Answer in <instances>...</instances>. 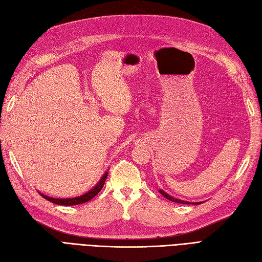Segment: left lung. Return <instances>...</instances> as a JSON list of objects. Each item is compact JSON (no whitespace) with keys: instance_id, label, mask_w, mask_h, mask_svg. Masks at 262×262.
Masks as SVG:
<instances>
[{"instance_id":"obj_1","label":"left lung","mask_w":262,"mask_h":262,"mask_svg":"<svg viewBox=\"0 0 262 262\" xmlns=\"http://www.w3.org/2000/svg\"><path fill=\"white\" fill-rule=\"evenodd\" d=\"M159 192L163 195L165 199H167L168 201H171V202H174V203H179V204H192V205H200V204H202L201 202H199V203H189V202H185V201H182V200H178V199H174V197H172V196H169L167 193H165L164 190H162V189H160Z\"/></svg>"}]
</instances>
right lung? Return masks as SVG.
Here are the masks:
<instances>
[{"label":"right lung","mask_w":262,"mask_h":262,"mask_svg":"<svg viewBox=\"0 0 262 262\" xmlns=\"http://www.w3.org/2000/svg\"><path fill=\"white\" fill-rule=\"evenodd\" d=\"M107 176H108V172H105L103 175L101 180L98 182L97 185L93 188L90 189L89 192H87L86 194H83L81 196H78V197H74V199H53V197H48L46 195H43L40 194L41 196L44 197L45 200L52 202L54 204H57V205H65V206H73V205H79V204H83L86 202H89L90 200H93L94 197L100 192L102 186L104 185V182L105 180H107Z\"/></svg>","instance_id":"1"}]
</instances>
